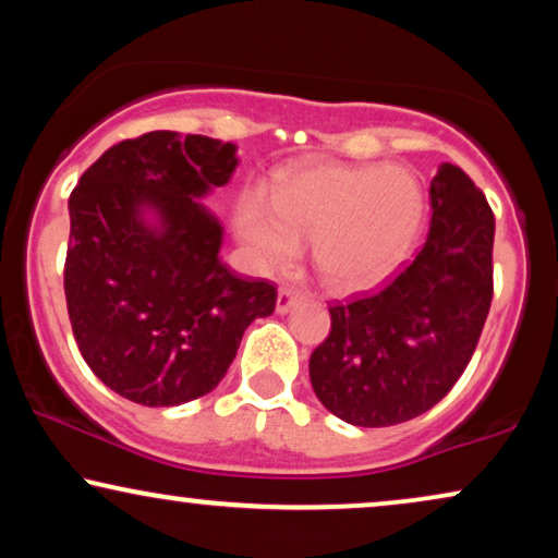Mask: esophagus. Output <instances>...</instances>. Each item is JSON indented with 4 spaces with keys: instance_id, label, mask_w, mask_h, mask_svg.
Masks as SVG:
<instances>
[{
    "instance_id": "obj_1",
    "label": "esophagus",
    "mask_w": 558,
    "mask_h": 558,
    "mask_svg": "<svg viewBox=\"0 0 558 558\" xmlns=\"http://www.w3.org/2000/svg\"><path fill=\"white\" fill-rule=\"evenodd\" d=\"M301 301H303V295L299 291H291V288H280L278 303H275V308H278V314H288L291 308L299 306Z\"/></svg>"
}]
</instances>
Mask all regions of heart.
I'll return each mask as SVG.
<instances>
[{"instance_id": "heart-1", "label": "heart", "mask_w": 558, "mask_h": 558, "mask_svg": "<svg viewBox=\"0 0 558 558\" xmlns=\"http://www.w3.org/2000/svg\"><path fill=\"white\" fill-rule=\"evenodd\" d=\"M422 214L425 195L412 169L319 161L283 174L272 201L242 195L236 231L263 270H286L303 244H314L324 283L363 291L401 265Z\"/></svg>"}]
</instances>
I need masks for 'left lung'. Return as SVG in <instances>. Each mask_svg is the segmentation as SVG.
Masks as SVG:
<instances>
[{
	"label": "left lung",
	"mask_w": 558,
	"mask_h": 558,
	"mask_svg": "<svg viewBox=\"0 0 558 558\" xmlns=\"http://www.w3.org/2000/svg\"><path fill=\"white\" fill-rule=\"evenodd\" d=\"M427 242L378 293L329 306L308 376L335 417L389 427L433 409L466 371L492 306L495 214L474 180L440 165Z\"/></svg>",
	"instance_id": "1"
}]
</instances>
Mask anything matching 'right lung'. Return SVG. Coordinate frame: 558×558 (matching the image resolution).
<instances>
[{"label":"right lung","instance_id":"right-lung-1","mask_svg":"<svg viewBox=\"0 0 558 558\" xmlns=\"http://www.w3.org/2000/svg\"><path fill=\"white\" fill-rule=\"evenodd\" d=\"M236 165L234 144L151 131L110 146L72 190L69 319L92 373L123 399L178 407L214 391L244 329L275 312L272 283L221 263L223 229L197 201Z\"/></svg>","mask_w":558,"mask_h":558}]
</instances>
